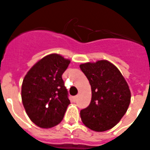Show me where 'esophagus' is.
<instances>
[{"mask_svg": "<svg viewBox=\"0 0 150 150\" xmlns=\"http://www.w3.org/2000/svg\"><path fill=\"white\" fill-rule=\"evenodd\" d=\"M77 98H78V95H75V97H74V100L76 101L77 100Z\"/></svg>", "mask_w": 150, "mask_h": 150, "instance_id": "obj_1", "label": "esophagus"}]
</instances>
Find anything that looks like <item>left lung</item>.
Listing matches in <instances>:
<instances>
[{
    "label": "left lung",
    "mask_w": 150,
    "mask_h": 150,
    "mask_svg": "<svg viewBox=\"0 0 150 150\" xmlns=\"http://www.w3.org/2000/svg\"><path fill=\"white\" fill-rule=\"evenodd\" d=\"M91 86L90 105L80 111L84 125L96 132L116 126L127 111L131 94L120 71L108 60L79 65Z\"/></svg>",
    "instance_id": "8db88e82"
}]
</instances>
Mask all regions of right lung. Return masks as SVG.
Segmentation results:
<instances>
[{
	"mask_svg": "<svg viewBox=\"0 0 150 150\" xmlns=\"http://www.w3.org/2000/svg\"><path fill=\"white\" fill-rule=\"evenodd\" d=\"M71 61L50 54L34 64L24 76L21 98L31 121L41 128H52L63 120L70 104L62 75Z\"/></svg>",
	"mask_w": 150,
	"mask_h": 150,
	"instance_id": "right-lung-1",
	"label": "right lung"
}]
</instances>
